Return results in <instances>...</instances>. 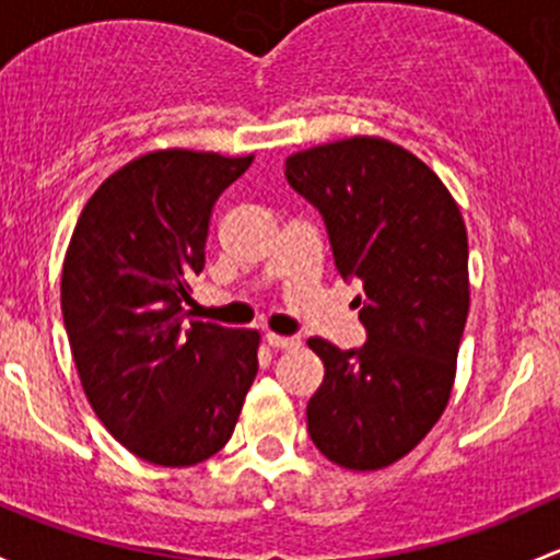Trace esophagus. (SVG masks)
I'll list each match as a JSON object with an SVG mask.
<instances>
[{
    "label": "esophagus",
    "mask_w": 560,
    "mask_h": 560,
    "mask_svg": "<svg viewBox=\"0 0 560 560\" xmlns=\"http://www.w3.org/2000/svg\"><path fill=\"white\" fill-rule=\"evenodd\" d=\"M265 340H268L273 349H300V338L298 335H279V332H268L265 335Z\"/></svg>",
    "instance_id": "34e87169"
}]
</instances>
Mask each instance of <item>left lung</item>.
I'll use <instances>...</instances> for the list:
<instances>
[{
  "instance_id": "left-lung-1",
  "label": "left lung",
  "mask_w": 560,
  "mask_h": 560,
  "mask_svg": "<svg viewBox=\"0 0 560 560\" xmlns=\"http://www.w3.org/2000/svg\"><path fill=\"white\" fill-rule=\"evenodd\" d=\"M287 182L325 220L335 268L362 281L368 340L308 346L325 381L308 434L329 462L381 469L427 438L448 405L469 311L467 228L440 176L386 139L354 137L287 158Z\"/></svg>"
}]
</instances>
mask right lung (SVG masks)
<instances>
[{
    "label": "right lung",
    "instance_id": "add662e5",
    "mask_svg": "<svg viewBox=\"0 0 560 560\" xmlns=\"http://www.w3.org/2000/svg\"><path fill=\"white\" fill-rule=\"evenodd\" d=\"M252 161L147 152L93 192L63 257V327L88 402L117 443L161 467L214 456L257 375V329L185 325L211 209Z\"/></svg>",
    "mask_w": 560,
    "mask_h": 560
}]
</instances>
